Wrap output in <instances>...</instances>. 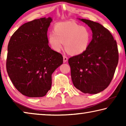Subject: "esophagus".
Segmentation results:
<instances>
[{
  "label": "esophagus",
  "mask_w": 126,
  "mask_h": 126,
  "mask_svg": "<svg viewBox=\"0 0 126 126\" xmlns=\"http://www.w3.org/2000/svg\"><path fill=\"white\" fill-rule=\"evenodd\" d=\"M68 61V57L65 55H64L63 56V62L65 63Z\"/></svg>",
  "instance_id": "obj_1"
}]
</instances>
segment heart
<instances>
[{
    "mask_svg": "<svg viewBox=\"0 0 126 126\" xmlns=\"http://www.w3.org/2000/svg\"><path fill=\"white\" fill-rule=\"evenodd\" d=\"M91 33L86 27L73 22H60L54 25V32L48 35V41L56 52L63 47L67 52L72 55H78L84 52L89 46Z\"/></svg>",
    "mask_w": 126,
    "mask_h": 126,
    "instance_id": "b5f03b06",
    "label": "heart"
}]
</instances>
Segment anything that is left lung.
<instances>
[{"mask_svg": "<svg viewBox=\"0 0 126 126\" xmlns=\"http://www.w3.org/2000/svg\"><path fill=\"white\" fill-rule=\"evenodd\" d=\"M92 31V40L82 54L68 59L72 80L77 89L84 93L96 94L107 88L118 62L116 40L108 30L98 23L81 19Z\"/></svg>", "mask_w": 126, "mask_h": 126, "instance_id": "1", "label": "left lung"}]
</instances>
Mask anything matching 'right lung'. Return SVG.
<instances>
[{"label": "right lung", "instance_id": "right-lung-1", "mask_svg": "<svg viewBox=\"0 0 126 126\" xmlns=\"http://www.w3.org/2000/svg\"><path fill=\"white\" fill-rule=\"evenodd\" d=\"M52 18L25 23L12 35L6 67L10 80L20 93L42 97L52 86V74L63 63L61 53L48 45L47 31Z\"/></svg>", "mask_w": 126, "mask_h": 126}]
</instances>
